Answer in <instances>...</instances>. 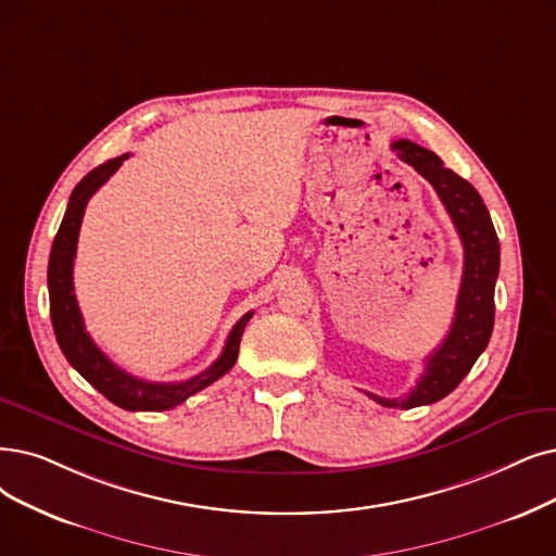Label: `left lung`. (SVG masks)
<instances>
[{
	"label": "left lung",
	"instance_id": "obj_1",
	"mask_svg": "<svg viewBox=\"0 0 556 556\" xmlns=\"http://www.w3.org/2000/svg\"><path fill=\"white\" fill-rule=\"evenodd\" d=\"M392 150L410 164L429 185L452 216V224L463 241V278L456 299L452 328L429 358L425 374L402 399H386L367 392L374 402L388 408H415L440 402L472 369L491 340L495 324V282L500 274V241L477 189L442 164L435 152L408 139L394 141Z\"/></svg>",
	"mask_w": 556,
	"mask_h": 556
}]
</instances>
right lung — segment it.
<instances>
[{"label": "right lung", "instance_id": "add662e5", "mask_svg": "<svg viewBox=\"0 0 556 556\" xmlns=\"http://www.w3.org/2000/svg\"><path fill=\"white\" fill-rule=\"evenodd\" d=\"M129 154H121L116 160H109L88 173L84 180L73 189L68 210L63 214L59 232L52 243L50 264H48V290H50V317L54 326L56 342L68 363L91 383L98 392H102L111 404H116L125 410H168L180 406L182 402L203 388L218 381L220 376L228 374L237 363L241 332L247 328L253 313L243 315L230 330L226 340L224 353L218 355L205 371L189 381L180 383H150L137 376L127 374L116 367L106 355L98 349V344L88 336L84 328V319L75 299L73 285V264L77 253V239L84 210L91 201V195L114 175Z\"/></svg>", "mask_w": 556, "mask_h": 556}]
</instances>
